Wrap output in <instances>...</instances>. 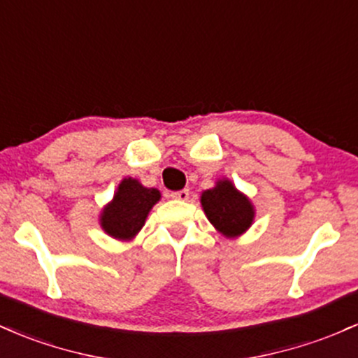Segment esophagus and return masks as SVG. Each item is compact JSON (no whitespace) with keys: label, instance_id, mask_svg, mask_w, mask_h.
Returning a JSON list of instances; mask_svg holds the SVG:
<instances>
[{"label":"esophagus","instance_id":"34e87169","mask_svg":"<svg viewBox=\"0 0 358 358\" xmlns=\"http://www.w3.org/2000/svg\"><path fill=\"white\" fill-rule=\"evenodd\" d=\"M188 197H190V190L188 188H183V190L173 192L171 194V199L175 200H188Z\"/></svg>","mask_w":358,"mask_h":358}]
</instances>
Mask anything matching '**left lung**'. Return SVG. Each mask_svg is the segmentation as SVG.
I'll use <instances>...</instances> for the list:
<instances>
[{
    "label": "left lung",
    "instance_id": "8db88e82",
    "mask_svg": "<svg viewBox=\"0 0 358 358\" xmlns=\"http://www.w3.org/2000/svg\"><path fill=\"white\" fill-rule=\"evenodd\" d=\"M200 203L212 226L226 238L241 236L253 224V203L231 180H217L214 188L202 192Z\"/></svg>",
    "mask_w": 358,
    "mask_h": 358
}]
</instances>
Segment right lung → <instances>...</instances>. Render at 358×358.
I'll list each match as a JSON object with an SVG mask.
<instances>
[{
	"label": "right lung",
	"mask_w": 358,
	"mask_h": 358,
	"mask_svg": "<svg viewBox=\"0 0 358 358\" xmlns=\"http://www.w3.org/2000/svg\"><path fill=\"white\" fill-rule=\"evenodd\" d=\"M161 199L159 190L144 187L139 180L124 178L112 202L100 214V226L108 236L131 241L146 222L149 210Z\"/></svg>",
	"instance_id": "right-lung-1"
}]
</instances>
